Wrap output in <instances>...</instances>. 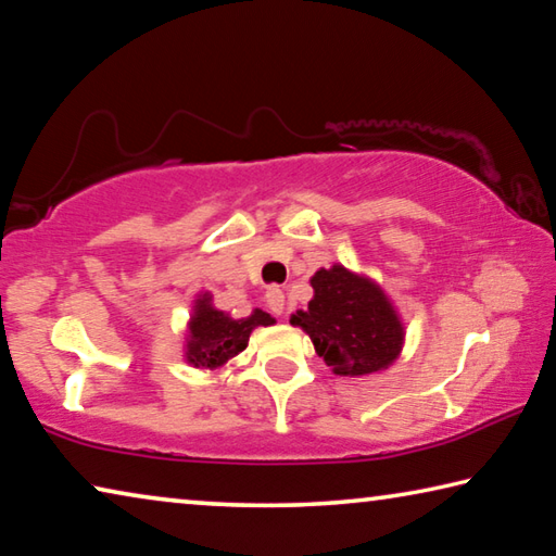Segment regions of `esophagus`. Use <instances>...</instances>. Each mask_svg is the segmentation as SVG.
I'll list each match as a JSON object with an SVG mask.
<instances>
[{
    "label": "esophagus",
    "mask_w": 556,
    "mask_h": 556,
    "mask_svg": "<svg viewBox=\"0 0 556 556\" xmlns=\"http://www.w3.org/2000/svg\"><path fill=\"white\" fill-rule=\"evenodd\" d=\"M265 299H267V306L271 314H277V316L285 314V291H281L279 287H269Z\"/></svg>",
    "instance_id": "obj_1"
}]
</instances>
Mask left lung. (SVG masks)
<instances>
[{"label":"left lung","instance_id":"1","mask_svg":"<svg viewBox=\"0 0 556 556\" xmlns=\"http://www.w3.org/2000/svg\"><path fill=\"white\" fill-rule=\"evenodd\" d=\"M314 299L289 324L308 333L318 357L336 375L361 378L397 361L404 345L400 314L380 285L343 265L318 269L312 277Z\"/></svg>","mask_w":556,"mask_h":556}]
</instances>
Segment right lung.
Here are the masks:
<instances>
[{"instance_id": "obj_1", "label": "right lung", "mask_w": 556, "mask_h": 556, "mask_svg": "<svg viewBox=\"0 0 556 556\" xmlns=\"http://www.w3.org/2000/svg\"><path fill=\"white\" fill-rule=\"evenodd\" d=\"M275 318L262 308L250 316L232 318L213 306V296L205 291L195 299L191 321H188L186 361L201 370H218L248 348L250 333L257 326H271Z\"/></svg>"}]
</instances>
